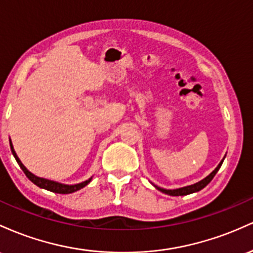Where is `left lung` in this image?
<instances>
[{"label": "left lung", "instance_id": "1", "mask_svg": "<svg viewBox=\"0 0 253 253\" xmlns=\"http://www.w3.org/2000/svg\"><path fill=\"white\" fill-rule=\"evenodd\" d=\"M222 163H223V160L221 161L220 164H218V166L211 173V174L208 175V177L204 178L203 180L198 181V183L194 184V185L185 186V188H180V189H175V190H166V189H163V188H159V186H157V185H154V186L159 190V191L164 192V194H167L169 196H184V195L192 194V192H197V191H200V190H202L204 186H207L209 183H211L212 178L215 177V174H216L218 169H220V167H221V165H222Z\"/></svg>", "mask_w": 253, "mask_h": 253}]
</instances>
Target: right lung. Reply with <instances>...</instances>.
Listing matches in <instances>:
<instances>
[{"label":"right lung","instance_id":"obj_1","mask_svg":"<svg viewBox=\"0 0 253 253\" xmlns=\"http://www.w3.org/2000/svg\"><path fill=\"white\" fill-rule=\"evenodd\" d=\"M10 143V149H12V153L14 155V158H15V160L18 161L19 166L21 167V169L24 171L25 174H26V177L32 181L33 184H36L37 186H39V188H42L45 190H49V191H52V192H56V194H72V192H75L78 191V190H80L82 188H84V186L87 185V184L89 183L90 179L92 178H89L88 180L86 181H82L80 184H75V185H65V184H59V183H56V181H52V180H47V179H44V178H39L37 177V175L32 174L26 167L22 165L21 161L19 160L18 155H16V153L14 152V148H13V144L12 142H9Z\"/></svg>","mask_w":253,"mask_h":253}]
</instances>
